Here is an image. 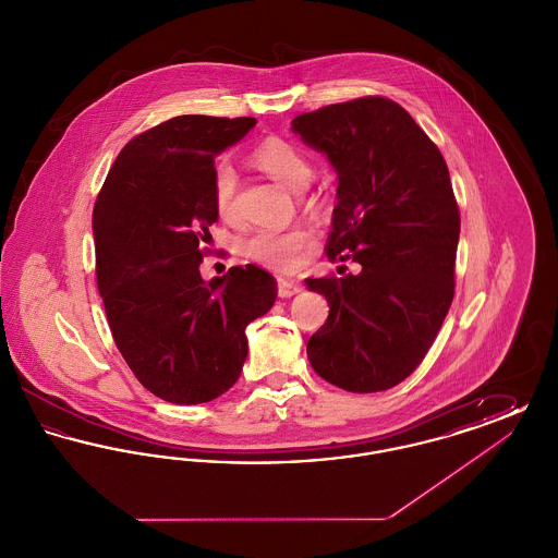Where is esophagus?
Segmentation results:
<instances>
[{
    "mask_svg": "<svg viewBox=\"0 0 558 558\" xmlns=\"http://www.w3.org/2000/svg\"><path fill=\"white\" fill-rule=\"evenodd\" d=\"M296 292H301V284L299 282L289 280V278H278V294L282 299H289V296L296 294Z\"/></svg>",
    "mask_w": 558,
    "mask_h": 558,
    "instance_id": "1",
    "label": "esophagus"
}]
</instances>
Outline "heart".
I'll return each instance as SVG.
<instances>
[{
	"label": "heart",
	"instance_id": "heart-1",
	"mask_svg": "<svg viewBox=\"0 0 558 558\" xmlns=\"http://www.w3.org/2000/svg\"><path fill=\"white\" fill-rule=\"evenodd\" d=\"M251 162L271 180L291 190H303L312 178V162L291 142L282 137H266L251 150ZM213 207L223 221H234L239 215V175L236 169L221 160L213 169ZM314 232L305 226H292L287 230L262 228L253 232L242 244V253L271 269H291L296 266L301 253L312 244Z\"/></svg>",
	"mask_w": 558,
	"mask_h": 558
}]
</instances>
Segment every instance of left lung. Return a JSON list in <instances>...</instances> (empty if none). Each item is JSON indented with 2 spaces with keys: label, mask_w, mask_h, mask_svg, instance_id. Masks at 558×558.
<instances>
[{
  "label": "left lung",
  "mask_w": 558,
  "mask_h": 558,
  "mask_svg": "<svg viewBox=\"0 0 558 558\" xmlns=\"http://www.w3.org/2000/svg\"><path fill=\"white\" fill-rule=\"evenodd\" d=\"M292 132L339 175L328 259L362 266L305 280L330 305L307 341L310 364L351 393L391 389L425 360L453 299L460 211L448 165L408 110L380 96L299 114Z\"/></svg>",
  "instance_id": "obj_1"
}]
</instances>
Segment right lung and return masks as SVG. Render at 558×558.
<instances>
[{"mask_svg": "<svg viewBox=\"0 0 558 558\" xmlns=\"http://www.w3.org/2000/svg\"><path fill=\"white\" fill-rule=\"evenodd\" d=\"M253 117H173L135 135L94 207L96 278L108 326L135 378L157 398L192 405L239 380L244 328L276 301V280L248 264L205 282L215 157Z\"/></svg>", "mask_w": 558, "mask_h": 558, "instance_id": "obj_1", "label": "right lung"}]
</instances>
